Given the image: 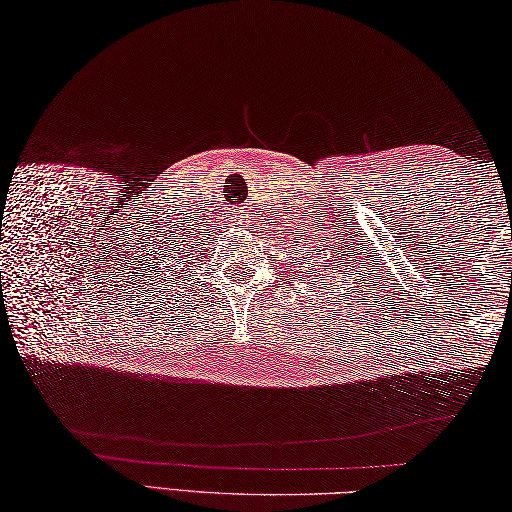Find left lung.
<instances>
[{
	"label": "left lung",
	"mask_w": 512,
	"mask_h": 512,
	"mask_svg": "<svg viewBox=\"0 0 512 512\" xmlns=\"http://www.w3.org/2000/svg\"><path fill=\"white\" fill-rule=\"evenodd\" d=\"M342 256H347V254H342ZM338 263H342V258H340V260H338ZM342 265H344V263H342ZM325 267H327V269H329V265H327V263H325ZM358 280H360V278H358ZM358 285H360V283H358Z\"/></svg>",
	"instance_id": "8db88e82"
}]
</instances>
